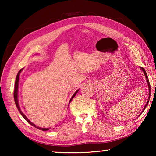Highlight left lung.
<instances>
[{
    "label": "left lung",
    "mask_w": 156,
    "mask_h": 156,
    "mask_svg": "<svg viewBox=\"0 0 156 156\" xmlns=\"http://www.w3.org/2000/svg\"><path fill=\"white\" fill-rule=\"evenodd\" d=\"M140 69L142 71V72H143L144 74V76H145V78H146V80H147V85H148V89H149V98H148V100H147V102L146 105H145V106H144V109H142V112H141L140 114L139 115V116L142 114V112H144V110L145 109V108L147 107V106L148 105V103H149V98H150V96H151V91H150V89H151V86H150V83H149V78H148V76H147V73H146V71L144 70V69L143 67H140Z\"/></svg>",
    "instance_id": "left-lung-1"
}]
</instances>
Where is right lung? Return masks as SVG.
I'll list each match as a JSON object with an SVG mask.
<instances>
[{
  "instance_id": "add662e5",
  "label": "right lung",
  "mask_w": 156,
  "mask_h": 156,
  "mask_svg": "<svg viewBox=\"0 0 156 156\" xmlns=\"http://www.w3.org/2000/svg\"><path fill=\"white\" fill-rule=\"evenodd\" d=\"M36 55H38V54H36ZM23 69H21L19 71V72H18V74H17V76H16V78L15 86H14V101H15L16 105V107H17V109H18V111H19V112H20V114H21V115H22L23 117L24 118V119H25L26 121H27V122L30 123L31 125H32L33 126H34V127H36V128H37V129H41V130H42V131H48L50 128H41V127H39V126H36V125H35V124H34L32 122H31V121L28 119L27 116H26V115L24 114V113H23V112H22V111H21V109H20V106H19V103H18V85H19V78H20V74L21 72H22V71H23ZM78 91H79V89H78V90L76 91L75 92V93L73 94V96H72V98H71V99H70V100H69V105L70 102L72 101V99L73 98H74V96H75L76 95V94H77L78 92Z\"/></svg>"
}]
</instances>
